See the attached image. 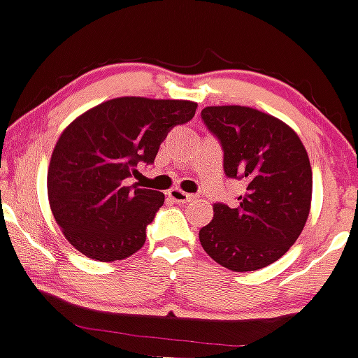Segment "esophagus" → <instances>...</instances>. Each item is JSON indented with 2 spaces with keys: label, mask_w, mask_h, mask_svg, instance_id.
Here are the masks:
<instances>
[{
  "label": "esophagus",
  "mask_w": 358,
  "mask_h": 358,
  "mask_svg": "<svg viewBox=\"0 0 358 358\" xmlns=\"http://www.w3.org/2000/svg\"><path fill=\"white\" fill-rule=\"evenodd\" d=\"M168 197L173 202H176V204H185V202H190V201L194 199L192 194H187V192H183V190H180V189H171V190H169Z\"/></svg>",
  "instance_id": "1"
}]
</instances>
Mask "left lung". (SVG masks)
<instances>
[{
	"instance_id": "1",
	"label": "left lung",
	"mask_w": 358,
	"mask_h": 358,
	"mask_svg": "<svg viewBox=\"0 0 358 358\" xmlns=\"http://www.w3.org/2000/svg\"><path fill=\"white\" fill-rule=\"evenodd\" d=\"M223 171L246 185L236 206H213L199 230L204 251L225 268L252 272L277 262L301 234L312 202V168L301 140L282 121L251 107H206Z\"/></svg>"
}]
</instances>
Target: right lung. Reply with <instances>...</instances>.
<instances>
[{
    "label": "right lung",
    "mask_w": 358,
    "mask_h": 358,
    "mask_svg": "<svg viewBox=\"0 0 358 358\" xmlns=\"http://www.w3.org/2000/svg\"><path fill=\"white\" fill-rule=\"evenodd\" d=\"M197 103L121 96L93 107L60 135L48 168L55 222L79 252L99 262L124 259L145 244L147 225L164 204L157 190L126 187L138 164H152L175 126Z\"/></svg>",
    "instance_id": "obj_1"
}]
</instances>
